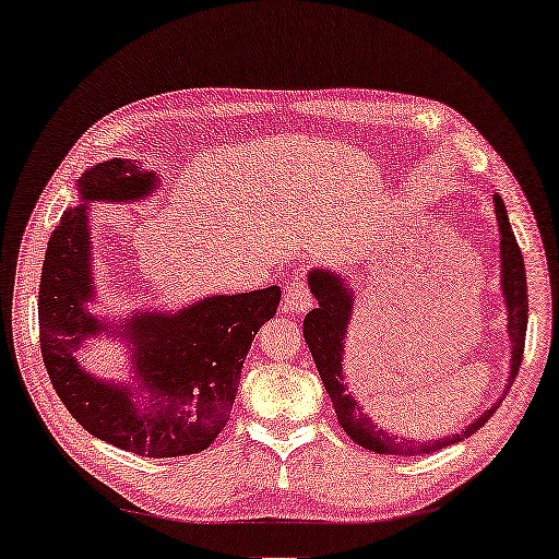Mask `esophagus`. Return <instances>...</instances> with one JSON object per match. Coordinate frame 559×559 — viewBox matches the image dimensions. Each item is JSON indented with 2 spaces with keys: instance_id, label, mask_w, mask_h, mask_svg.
Here are the masks:
<instances>
[{
  "instance_id": "obj_1",
  "label": "esophagus",
  "mask_w": 559,
  "mask_h": 559,
  "mask_svg": "<svg viewBox=\"0 0 559 559\" xmlns=\"http://www.w3.org/2000/svg\"><path fill=\"white\" fill-rule=\"evenodd\" d=\"M312 295H309L307 285L301 280H292L287 289H285V299H282V307H285V312L289 314H301L307 312L309 307H312Z\"/></svg>"
}]
</instances>
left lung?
Here are the masks:
<instances>
[{"mask_svg": "<svg viewBox=\"0 0 559 559\" xmlns=\"http://www.w3.org/2000/svg\"><path fill=\"white\" fill-rule=\"evenodd\" d=\"M496 203V219L500 230V292L502 301L508 309V336H510V377L506 389L510 391L512 381L518 377L520 364H523L525 352V332H527V277H525V262L523 252H520L515 235H512L510 219L506 203L500 195H492ZM309 289L317 299V309H312L305 317V342L312 352V359L317 364L319 377H322L324 389L332 399L336 418L340 426L346 431V436L356 441V445L366 448V451L381 453V455H424L436 453L441 448H448L453 443H461L465 438L480 431L488 424V418L496 414L498 404H492L488 411L463 428L461 433L443 436L438 441H411V438L389 433L379 428L373 420L364 414L359 401H356L349 386L344 381V344H346V329H349L352 314H354V287L346 282L342 274L332 270H319L314 267L307 274Z\"/></svg>", "mask_w": 559, "mask_h": 559, "instance_id": "left-lung-1", "label": "left lung"}]
</instances>
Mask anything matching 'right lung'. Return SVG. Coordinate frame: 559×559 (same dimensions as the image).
<instances>
[{"label": "right lung", "mask_w": 559, "mask_h": 559, "mask_svg": "<svg viewBox=\"0 0 559 559\" xmlns=\"http://www.w3.org/2000/svg\"><path fill=\"white\" fill-rule=\"evenodd\" d=\"M158 186V173L128 158L96 163L76 180L79 203L61 215L44 254L39 340L61 404L91 436L135 455L176 459L205 451L225 428L245 356L282 292L210 295L178 312L135 309L118 324L91 312V203H139ZM100 335L127 346L134 371L128 384L80 364L83 346Z\"/></svg>", "instance_id": "obj_1"}]
</instances>
